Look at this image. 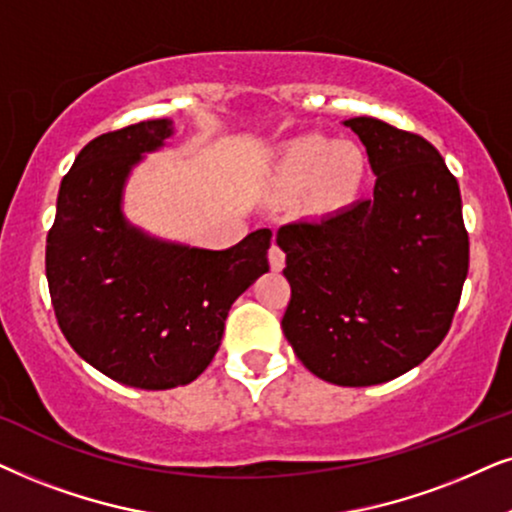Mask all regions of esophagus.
Wrapping results in <instances>:
<instances>
[{"label": "esophagus", "mask_w": 512, "mask_h": 512, "mask_svg": "<svg viewBox=\"0 0 512 512\" xmlns=\"http://www.w3.org/2000/svg\"><path fill=\"white\" fill-rule=\"evenodd\" d=\"M269 264L274 271H281L285 267V252L274 243L269 250Z\"/></svg>", "instance_id": "esophagus-1"}]
</instances>
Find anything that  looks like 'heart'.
<instances>
[{"label": "heart", "mask_w": 512, "mask_h": 512, "mask_svg": "<svg viewBox=\"0 0 512 512\" xmlns=\"http://www.w3.org/2000/svg\"><path fill=\"white\" fill-rule=\"evenodd\" d=\"M367 177V156L358 142L302 135L285 142L269 170V187L297 194L299 208L311 217L342 213L358 199Z\"/></svg>", "instance_id": "obj_1"}]
</instances>
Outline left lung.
Listing matches in <instances>:
<instances>
[{"instance_id": "left-lung-1", "label": "left lung", "mask_w": 512, "mask_h": 512, "mask_svg": "<svg viewBox=\"0 0 512 512\" xmlns=\"http://www.w3.org/2000/svg\"><path fill=\"white\" fill-rule=\"evenodd\" d=\"M344 126L367 149L374 194L278 231L292 288L281 325L316 377L374 386L445 339L468 274V234L459 182L431 142L372 117Z\"/></svg>"}]
</instances>
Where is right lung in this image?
Returning a JSON list of instances; mask_svg holds the SVG:
<instances>
[{
	"label": "right lung",
	"mask_w": 512,
	"mask_h": 512,
	"mask_svg": "<svg viewBox=\"0 0 512 512\" xmlns=\"http://www.w3.org/2000/svg\"><path fill=\"white\" fill-rule=\"evenodd\" d=\"M173 135V119H149L88 142L60 182L46 238L65 339L105 377L145 391L192 384L220 349L231 304L269 271V229L206 250L128 220V177Z\"/></svg>",
	"instance_id": "right-lung-1"
}]
</instances>
